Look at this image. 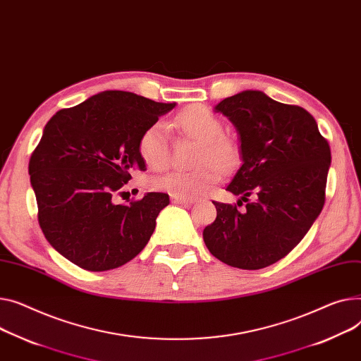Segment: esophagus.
Listing matches in <instances>:
<instances>
[{
    "mask_svg": "<svg viewBox=\"0 0 361 361\" xmlns=\"http://www.w3.org/2000/svg\"><path fill=\"white\" fill-rule=\"evenodd\" d=\"M171 202L177 203V204H191V203H195V199L181 197V196H171Z\"/></svg>",
    "mask_w": 361,
    "mask_h": 361,
    "instance_id": "obj_1",
    "label": "esophagus"
}]
</instances>
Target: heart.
<instances>
[{"mask_svg": "<svg viewBox=\"0 0 361 361\" xmlns=\"http://www.w3.org/2000/svg\"><path fill=\"white\" fill-rule=\"evenodd\" d=\"M176 126L185 135L202 140L197 155L199 168L191 171L170 170L151 178V187L173 196H202L218 184L224 168H232L239 157L238 145L224 133L222 118L206 106H190L180 111ZM137 152L152 170H159L170 159V142L164 123L155 122L143 130L137 139Z\"/></svg>", "mask_w": 361, "mask_h": 361, "instance_id": "heart-1", "label": "heart"}]
</instances>
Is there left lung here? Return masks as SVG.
Segmentation results:
<instances>
[{"label": "left lung", "instance_id": "left-lung-1", "mask_svg": "<svg viewBox=\"0 0 361 361\" xmlns=\"http://www.w3.org/2000/svg\"><path fill=\"white\" fill-rule=\"evenodd\" d=\"M235 125L243 165L226 190L236 204L213 202L216 219L203 231L207 250L231 267L259 270L289 254L325 203L328 140L314 116L247 90L214 107Z\"/></svg>", "mask_w": 361, "mask_h": 361}]
</instances>
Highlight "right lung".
<instances>
[{"label": "right lung", "mask_w": 361, "mask_h": 361, "mask_svg": "<svg viewBox=\"0 0 361 361\" xmlns=\"http://www.w3.org/2000/svg\"><path fill=\"white\" fill-rule=\"evenodd\" d=\"M176 103H157L128 91H104L59 110L46 123L29 161L37 219L44 238L88 271H107L135 258L170 203L147 193L116 203L135 170L145 171L137 139Z\"/></svg>", "instance_id": "right-lung-1"}]
</instances>
